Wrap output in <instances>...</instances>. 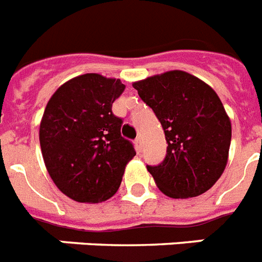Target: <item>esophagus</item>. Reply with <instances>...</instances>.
<instances>
[{
	"mask_svg": "<svg viewBox=\"0 0 262 262\" xmlns=\"http://www.w3.org/2000/svg\"><path fill=\"white\" fill-rule=\"evenodd\" d=\"M135 146L136 148H138V151H142V148H143V139H142V138H138V139L135 140Z\"/></svg>",
	"mask_w": 262,
	"mask_h": 262,
	"instance_id": "34e87169",
	"label": "esophagus"
}]
</instances>
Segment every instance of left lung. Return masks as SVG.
I'll return each mask as SVG.
<instances>
[{"instance_id":"8db88e82","label":"left lung","mask_w":262,"mask_h":262,"mask_svg":"<svg viewBox=\"0 0 262 262\" xmlns=\"http://www.w3.org/2000/svg\"><path fill=\"white\" fill-rule=\"evenodd\" d=\"M159 119L167 154L147 166L158 189L170 198L206 193L224 172L232 123L215 91L185 71H168L133 83Z\"/></svg>"}]
</instances>
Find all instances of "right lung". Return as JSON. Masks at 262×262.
Returning a JSON list of instances; mask_svg holds the SVG:
<instances>
[{"instance_id":"add662e5","label":"right lung","mask_w":262,"mask_h":262,"mask_svg":"<svg viewBox=\"0 0 262 262\" xmlns=\"http://www.w3.org/2000/svg\"><path fill=\"white\" fill-rule=\"evenodd\" d=\"M124 88L119 79L85 73L60 85L45 107L40 123L45 167L57 189L76 202L110 200L136 155L111 110Z\"/></svg>"}]
</instances>
